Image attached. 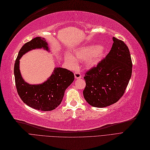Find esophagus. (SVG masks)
I'll list each match as a JSON object with an SVG mask.
<instances>
[{"instance_id": "34e87169", "label": "esophagus", "mask_w": 150, "mask_h": 150, "mask_svg": "<svg viewBox=\"0 0 150 150\" xmlns=\"http://www.w3.org/2000/svg\"><path fill=\"white\" fill-rule=\"evenodd\" d=\"M74 75H75V79H81V77L80 73H79V72H78V71H75L74 73Z\"/></svg>"}]
</instances>
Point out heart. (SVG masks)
<instances>
[{
	"label": "heart",
	"instance_id": "obj_1",
	"mask_svg": "<svg viewBox=\"0 0 150 150\" xmlns=\"http://www.w3.org/2000/svg\"><path fill=\"white\" fill-rule=\"evenodd\" d=\"M104 52L103 47L97 45H90L79 48L74 51V56L67 55L65 60L72 68L77 65V60L85 61V65L90 69L97 65Z\"/></svg>",
	"mask_w": 150,
	"mask_h": 150
}]
</instances>
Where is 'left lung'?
I'll return each mask as SVG.
<instances>
[{"label":"left lung","mask_w":150,"mask_h":150,"mask_svg":"<svg viewBox=\"0 0 150 150\" xmlns=\"http://www.w3.org/2000/svg\"><path fill=\"white\" fill-rule=\"evenodd\" d=\"M113 40L108 54L83 77L86 83L83 96L94 107L103 108L117 102L132 76V62L128 47L117 38L113 37Z\"/></svg>","instance_id":"left-lung-1"}]
</instances>
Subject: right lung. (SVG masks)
Returning a JSON list of instances; mask_svg holds the SVG:
<instances>
[{"label": "right lung", "instance_id": "obj_1", "mask_svg": "<svg viewBox=\"0 0 150 150\" xmlns=\"http://www.w3.org/2000/svg\"><path fill=\"white\" fill-rule=\"evenodd\" d=\"M42 48L49 51L47 42L40 37L22 46L14 65V76L17 93L23 102L32 108L47 112L55 109L61 103L65 90L74 80V74L67 69L56 67L52 75L42 84L30 85L24 81L19 69V60L27 52Z\"/></svg>", "mask_w": 150, "mask_h": 150}]
</instances>
